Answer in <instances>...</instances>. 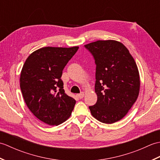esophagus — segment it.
I'll return each instance as SVG.
<instances>
[{
    "mask_svg": "<svg viewBox=\"0 0 160 160\" xmlns=\"http://www.w3.org/2000/svg\"><path fill=\"white\" fill-rule=\"evenodd\" d=\"M77 96H78V98H79L80 99H82V98H83L84 96V92H82V93H80V94H78Z\"/></svg>",
    "mask_w": 160,
    "mask_h": 160,
    "instance_id": "esophagus-1",
    "label": "esophagus"
}]
</instances>
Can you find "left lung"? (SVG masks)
<instances>
[{
  "mask_svg": "<svg viewBox=\"0 0 160 160\" xmlns=\"http://www.w3.org/2000/svg\"><path fill=\"white\" fill-rule=\"evenodd\" d=\"M84 47L96 64L98 100L89 107L91 113L103 123H114L127 114L138 99L140 78L136 62L127 47L117 40H98Z\"/></svg>",
  "mask_w": 160,
  "mask_h": 160,
  "instance_id": "obj_1",
  "label": "left lung"
}]
</instances>
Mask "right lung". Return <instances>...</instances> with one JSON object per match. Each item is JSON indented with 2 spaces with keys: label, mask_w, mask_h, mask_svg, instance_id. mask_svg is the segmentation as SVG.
<instances>
[{
  "label": "right lung",
  "mask_w": 160,
  "mask_h": 160,
  "mask_svg": "<svg viewBox=\"0 0 160 160\" xmlns=\"http://www.w3.org/2000/svg\"><path fill=\"white\" fill-rule=\"evenodd\" d=\"M79 47H45L26 59L20 87L27 106L40 120L58 126L71 116L76 100L64 93L60 79L64 67Z\"/></svg>",
  "instance_id": "add662e5"
}]
</instances>
